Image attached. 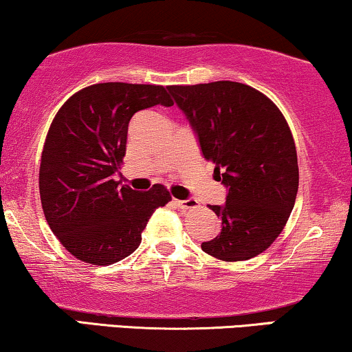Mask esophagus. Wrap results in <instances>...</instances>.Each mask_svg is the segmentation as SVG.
Here are the masks:
<instances>
[{"label": "esophagus", "mask_w": 352, "mask_h": 352, "mask_svg": "<svg viewBox=\"0 0 352 352\" xmlns=\"http://www.w3.org/2000/svg\"><path fill=\"white\" fill-rule=\"evenodd\" d=\"M175 204H176L177 206H181V208H186V210H189V208H197V206H199V201H197L195 199L175 200Z\"/></svg>", "instance_id": "esophagus-1"}]
</instances>
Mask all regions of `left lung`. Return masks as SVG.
Here are the masks:
<instances>
[{"label":"left lung","instance_id":"left-lung-1","mask_svg":"<svg viewBox=\"0 0 352 352\" xmlns=\"http://www.w3.org/2000/svg\"><path fill=\"white\" fill-rule=\"evenodd\" d=\"M228 189L210 205L223 221L201 250L221 261L258 256L285 228L296 200L298 157L292 131L267 96L237 81L168 86Z\"/></svg>","mask_w":352,"mask_h":352}]
</instances>
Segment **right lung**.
Listing matches in <instances>:
<instances>
[{"instance_id":"right-lung-1","label":"right lung","mask_w":352,"mask_h":352,"mask_svg":"<svg viewBox=\"0 0 352 352\" xmlns=\"http://www.w3.org/2000/svg\"><path fill=\"white\" fill-rule=\"evenodd\" d=\"M157 104L173 105L163 86L98 83L72 96L52 120L41 153V206L57 240L80 261L109 266L129 256L151 214L171 200L162 184L139 192L113 179L129 120Z\"/></svg>"}]
</instances>
